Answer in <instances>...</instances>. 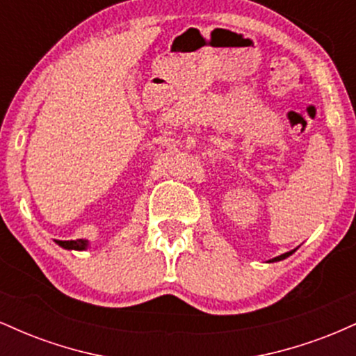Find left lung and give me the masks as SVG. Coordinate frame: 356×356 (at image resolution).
I'll return each instance as SVG.
<instances>
[{"label":"left lung","instance_id":"left-lung-1","mask_svg":"<svg viewBox=\"0 0 356 356\" xmlns=\"http://www.w3.org/2000/svg\"><path fill=\"white\" fill-rule=\"evenodd\" d=\"M296 249H293V251H289V252H284V254H281V256H276V257H273V259H269V263H276V261H283V259H286V257L288 256H291L293 252H295Z\"/></svg>","mask_w":356,"mask_h":356}]
</instances>
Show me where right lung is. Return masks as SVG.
Instances as JSON below:
<instances>
[{
	"mask_svg": "<svg viewBox=\"0 0 356 356\" xmlns=\"http://www.w3.org/2000/svg\"><path fill=\"white\" fill-rule=\"evenodd\" d=\"M58 246L63 249H70V251H85L88 248L87 239H76V241H55Z\"/></svg>",
	"mask_w": 356,
	"mask_h": 356,
	"instance_id": "add662e5",
	"label": "right lung"
}]
</instances>
